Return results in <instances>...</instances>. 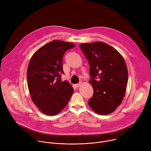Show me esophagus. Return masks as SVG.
<instances>
[{
	"label": "esophagus",
	"mask_w": 151,
	"mask_h": 151,
	"mask_svg": "<svg viewBox=\"0 0 151 151\" xmlns=\"http://www.w3.org/2000/svg\"><path fill=\"white\" fill-rule=\"evenodd\" d=\"M81 82H80V83H76V84H75V85L76 87H79V86H81Z\"/></svg>",
	"instance_id": "34e87169"
}]
</instances>
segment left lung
Listing matches in <instances>:
<instances>
[{"label": "left lung", "mask_w": 151, "mask_h": 151, "mask_svg": "<svg viewBox=\"0 0 151 151\" xmlns=\"http://www.w3.org/2000/svg\"><path fill=\"white\" fill-rule=\"evenodd\" d=\"M79 46L89 63V82L94 89L88 105L97 114H109L125 96L128 82L125 60L116 50L104 42L83 43Z\"/></svg>", "instance_id": "1"}]
</instances>
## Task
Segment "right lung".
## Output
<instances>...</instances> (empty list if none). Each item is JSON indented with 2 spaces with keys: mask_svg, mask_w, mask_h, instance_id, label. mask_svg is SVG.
I'll return each instance as SVG.
<instances>
[{
  "mask_svg": "<svg viewBox=\"0 0 151 151\" xmlns=\"http://www.w3.org/2000/svg\"><path fill=\"white\" fill-rule=\"evenodd\" d=\"M76 45L71 42L54 40L38 49L32 55L27 71L31 99L40 111L55 115L68 104L73 93L72 85L62 81L63 57Z\"/></svg>",
  "mask_w": 151,
  "mask_h": 151,
  "instance_id": "1",
  "label": "right lung"
}]
</instances>
